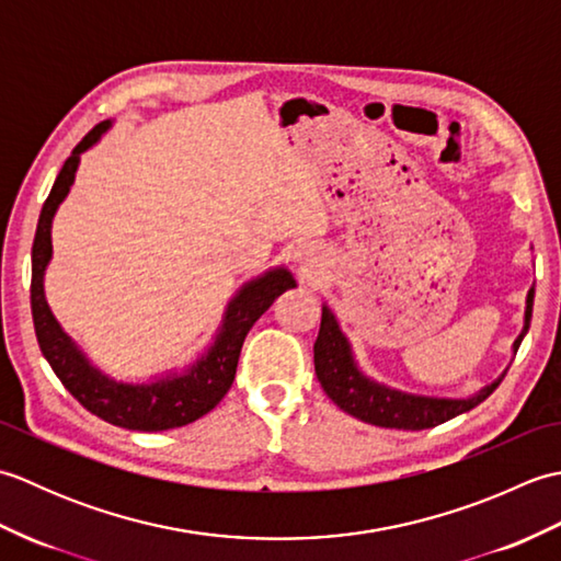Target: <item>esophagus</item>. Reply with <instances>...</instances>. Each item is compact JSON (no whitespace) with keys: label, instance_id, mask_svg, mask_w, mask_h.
I'll return each instance as SVG.
<instances>
[{"label":"esophagus","instance_id":"1","mask_svg":"<svg viewBox=\"0 0 561 561\" xmlns=\"http://www.w3.org/2000/svg\"><path fill=\"white\" fill-rule=\"evenodd\" d=\"M294 260H296V265H299V272L306 274V277H311L313 272H318V260L313 257L311 250H296Z\"/></svg>","mask_w":561,"mask_h":561}]
</instances>
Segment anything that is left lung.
Masks as SVG:
<instances>
[{
    "label": "left lung",
    "mask_w": 561,
    "mask_h": 561,
    "mask_svg": "<svg viewBox=\"0 0 561 561\" xmlns=\"http://www.w3.org/2000/svg\"><path fill=\"white\" fill-rule=\"evenodd\" d=\"M533 296L528 294V308H526V328L514 342V352L520 347L523 337L530 328L533 318ZM313 362H316V376L320 386L328 392V398L337 404L340 410L356 416L366 424L386 426V428H404V432H420V428H432L444 424L453 416L478 408L482 400H486L502 383L504 376L494 380L492 386L480 390L474 398L468 400H448V398H424V396H410V392L390 390L380 383H374L366 378L352 359V350L347 337L340 332L335 316L330 308L323 306V318H320V332L313 344Z\"/></svg>",
    "instance_id": "obj_1"
}]
</instances>
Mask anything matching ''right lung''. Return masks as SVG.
<instances>
[{
	"instance_id": "obj_1",
	"label": "right lung",
	"mask_w": 561,
	"mask_h": 561,
	"mask_svg": "<svg viewBox=\"0 0 561 561\" xmlns=\"http://www.w3.org/2000/svg\"><path fill=\"white\" fill-rule=\"evenodd\" d=\"M108 127L111 123L105 121L79 141L71 157L65 161L41 209L38 229H35L33 238L31 274V311L35 337H38L41 352L47 364L53 366L55 376L62 380V386L91 414L101 416L108 424L133 428V432H165V428L195 422L202 414L217 408L236 378L238 356H241L248 330L255 325V320L267 311L274 299H279L284 291L294 287V279L287 270H272L265 277L245 284L241 294L229 304L217 342L183 376L163 378L149 386H129L115 383L108 376L96 371L87 362V356L75 347V342L65 335L55 316L50 313V308H47L43 294V274L53 255V217L59 202L67 197L71 183H75L79 153L87 151Z\"/></svg>"
}]
</instances>
